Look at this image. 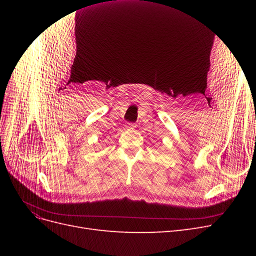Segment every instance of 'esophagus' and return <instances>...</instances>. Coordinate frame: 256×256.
I'll use <instances>...</instances> for the list:
<instances>
[{"label": "esophagus", "instance_id": "1", "mask_svg": "<svg viewBox=\"0 0 256 256\" xmlns=\"http://www.w3.org/2000/svg\"><path fill=\"white\" fill-rule=\"evenodd\" d=\"M125 127H126V129H134L136 125H134V124H132V122H127L126 125H125Z\"/></svg>", "mask_w": 256, "mask_h": 256}]
</instances>
